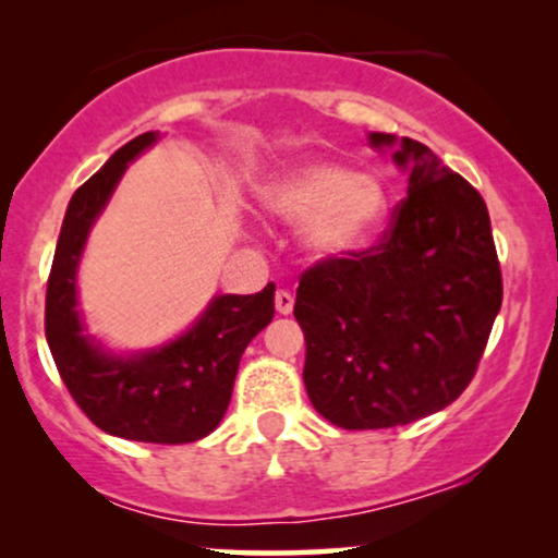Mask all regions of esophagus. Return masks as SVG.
Masks as SVG:
<instances>
[{"mask_svg": "<svg viewBox=\"0 0 558 558\" xmlns=\"http://www.w3.org/2000/svg\"><path fill=\"white\" fill-rule=\"evenodd\" d=\"M275 310H278L280 315H291V310H293V293L286 291V288H280V291L275 293Z\"/></svg>", "mask_w": 558, "mask_h": 558, "instance_id": "34e87169", "label": "esophagus"}]
</instances>
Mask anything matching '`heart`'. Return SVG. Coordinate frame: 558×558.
I'll return each mask as SVG.
<instances>
[{
  "mask_svg": "<svg viewBox=\"0 0 558 558\" xmlns=\"http://www.w3.org/2000/svg\"><path fill=\"white\" fill-rule=\"evenodd\" d=\"M272 215L304 222V241L319 257H343L364 246L388 213L386 183L373 172H349L310 159L280 175L265 194Z\"/></svg>",
  "mask_w": 558,
  "mask_h": 558,
  "instance_id": "b5f03b06",
  "label": "heart"
}]
</instances>
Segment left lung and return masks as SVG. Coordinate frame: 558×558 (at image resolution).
Returning a JSON list of instances; mask_svg holds the SVG:
<instances>
[{"mask_svg":"<svg viewBox=\"0 0 558 558\" xmlns=\"http://www.w3.org/2000/svg\"><path fill=\"white\" fill-rule=\"evenodd\" d=\"M393 159L409 168V189L380 241L319 259L296 288L306 393L343 430L409 425L457 401L504 299L477 189L414 138H401Z\"/></svg>","mask_w":558,"mask_h":558,"instance_id":"left-lung-1","label":"left lung"}]
</instances>
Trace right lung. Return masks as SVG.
I'll list each match as a JSON object with an SVG mask.
<instances>
[{
    "label": "right lung",
    "instance_id": "obj_1",
    "mask_svg": "<svg viewBox=\"0 0 558 558\" xmlns=\"http://www.w3.org/2000/svg\"><path fill=\"white\" fill-rule=\"evenodd\" d=\"M157 141L141 133L75 191L47 280L44 330L57 373L99 430L141 444H191L220 425L241 354L275 315V283L248 296H217L185 336L149 354L110 356L83 336L75 267L96 215L128 162Z\"/></svg>",
    "mask_w": 558,
    "mask_h": 558
}]
</instances>
